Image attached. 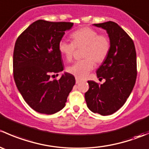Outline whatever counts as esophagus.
<instances>
[{
  "label": "esophagus",
  "mask_w": 149,
  "mask_h": 149,
  "mask_svg": "<svg viewBox=\"0 0 149 149\" xmlns=\"http://www.w3.org/2000/svg\"><path fill=\"white\" fill-rule=\"evenodd\" d=\"M80 82H81V81L79 80V79H77V78H76V84H79V83H80Z\"/></svg>",
  "instance_id": "1"
}]
</instances>
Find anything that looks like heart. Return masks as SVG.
<instances>
[{
  "instance_id": "b5f03b06",
  "label": "heart",
  "mask_w": 149,
  "mask_h": 149,
  "mask_svg": "<svg viewBox=\"0 0 149 149\" xmlns=\"http://www.w3.org/2000/svg\"><path fill=\"white\" fill-rule=\"evenodd\" d=\"M73 42L61 40L58 49L67 61L73 58L76 47H84L82 57L84 59L76 61L67 68V71L77 79H83L93 70L94 62L102 63L105 61L110 50L109 38L104 34H99L97 30L83 27L70 34Z\"/></svg>"
}]
</instances>
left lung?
Instances as JSON below:
<instances>
[{
  "label": "left lung",
  "instance_id": "1",
  "mask_svg": "<svg viewBox=\"0 0 149 149\" xmlns=\"http://www.w3.org/2000/svg\"><path fill=\"white\" fill-rule=\"evenodd\" d=\"M94 26L106 30L110 40V50L97 70L102 84L88 81L89 88L85 93L88 109L94 113L109 115L125 103L131 94L137 76L136 52L134 43L118 24L107 22Z\"/></svg>",
  "mask_w": 149,
  "mask_h": 149
}]
</instances>
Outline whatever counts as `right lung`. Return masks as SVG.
<instances>
[{"mask_svg": "<svg viewBox=\"0 0 149 149\" xmlns=\"http://www.w3.org/2000/svg\"><path fill=\"white\" fill-rule=\"evenodd\" d=\"M70 22H34L16 41L13 67L15 83L29 106L46 115L56 113L65 106L68 96L76 80L65 72L59 80L50 79L64 68L59 42L65 31L73 27ZM55 76V75H53Z\"/></svg>", "mask_w": 149, "mask_h": 149, "instance_id": "add662e5", "label": "right lung"}]
</instances>
